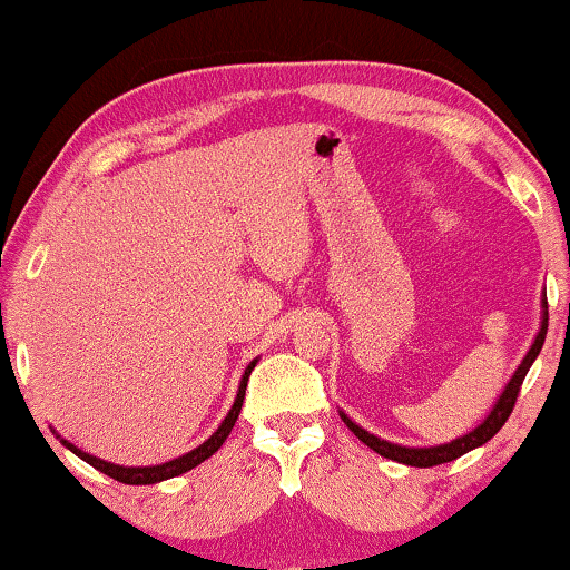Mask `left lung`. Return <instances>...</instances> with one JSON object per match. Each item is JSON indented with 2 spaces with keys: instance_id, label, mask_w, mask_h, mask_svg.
<instances>
[{
  "instance_id": "obj_1",
  "label": "left lung",
  "mask_w": 570,
  "mask_h": 570,
  "mask_svg": "<svg viewBox=\"0 0 570 570\" xmlns=\"http://www.w3.org/2000/svg\"><path fill=\"white\" fill-rule=\"evenodd\" d=\"M544 334H548V295H542V316H540V332L534 334V342L532 347L527 350L524 361L519 363V368L513 371V376L509 379V384L503 386L501 396H498L493 410L488 412L485 420L478 428H472L470 433L459 435V439L449 441V443H439V446H402V443H392V441H384L379 439V435H373L365 431L355 423V420H350L345 412L340 410V417L342 423H345L350 431H353L357 439H361L365 446L376 451V454L392 459V462H400V464H407V466H435V464H446V462H454L466 451L482 446V443H488L493 435L501 431L505 425V420H509L513 404H517V394L521 389V381L532 368V363L537 361V355H540V350L544 345Z\"/></svg>"
}]
</instances>
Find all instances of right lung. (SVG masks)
I'll return each mask as SVG.
<instances>
[{
	"label": "right lung",
	"instance_id": "right-lung-1",
	"mask_svg": "<svg viewBox=\"0 0 570 570\" xmlns=\"http://www.w3.org/2000/svg\"><path fill=\"white\" fill-rule=\"evenodd\" d=\"M256 363H259V357H256V361H252V363L246 365L244 376H240L236 400H233V407L228 410V415H225L223 423L217 425V431H215L213 435H209V439H207L205 443H199L197 449H191L189 454H184V456H178V459H170V462L153 464V466H124V464H111V462H106V459H98V456L88 454V451L77 449L75 443H69L67 439H61L59 433H57V439H59L61 443H65V446H67L69 451H72V454L80 456L82 462H88L90 466H96L98 472L108 474V478L124 482V485H155V482L178 478V474L194 470V466L202 464V462H205V459L213 456L215 451L223 446L225 439H228L230 431H233V425H236V420H238V412H240V407H244L246 384H248V376H252V371H254Z\"/></svg>",
	"mask_w": 570,
	"mask_h": 570
}]
</instances>
